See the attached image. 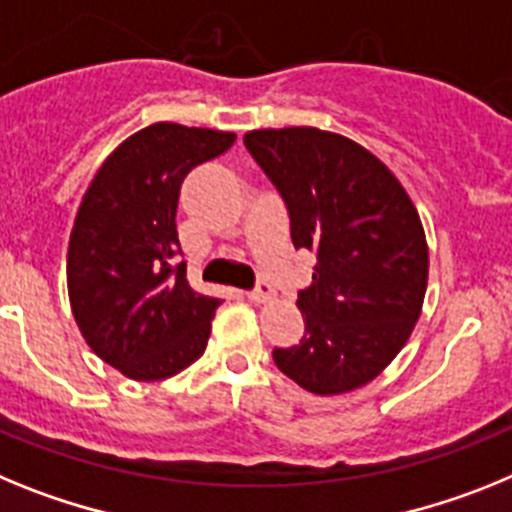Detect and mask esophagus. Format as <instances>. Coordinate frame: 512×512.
Masks as SVG:
<instances>
[{
  "instance_id": "obj_1",
  "label": "esophagus",
  "mask_w": 512,
  "mask_h": 512,
  "mask_svg": "<svg viewBox=\"0 0 512 512\" xmlns=\"http://www.w3.org/2000/svg\"><path fill=\"white\" fill-rule=\"evenodd\" d=\"M247 296H250L252 304H268V301L275 296V291L273 286H268V283H257L255 291H250Z\"/></svg>"
}]
</instances>
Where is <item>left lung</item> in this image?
I'll return each instance as SVG.
<instances>
[{
	"mask_svg": "<svg viewBox=\"0 0 512 512\" xmlns=\"http://www.w3.org/2000/svg\"><path fill=\"white\" fill-rule=\"evenodd\" d=\"M291 216L296 250L317 255L299 293L304 337L275 366L311 394H345L397 358L420 319L428 239L397 175L358 141L311 126L244 133Z\"/></svg>",
	"mask_w": 512,
	"mask_h": 512,
	"instance_id": "left-lung-1",
	"label": "left lung"
}]
</instances>
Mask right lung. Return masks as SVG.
<instances>
[{"mask_svg": "<svg viewBox=\"0 0 512 512\" xmlns=\"http://www.w3.org/2000/svg\"><path fill=\"white\" fill-rule=\"evenodd\" d=\"M237 133L151 123L110 154L71 226V314L95 355L133 381H164L203 355L221 301L195 293L180 262L177 198L193 167Z\"/></svg>", "mask_w": 512, "mask_h": 512, "instance_id": "add662e5", "label": "right lung"}]
</instances>
